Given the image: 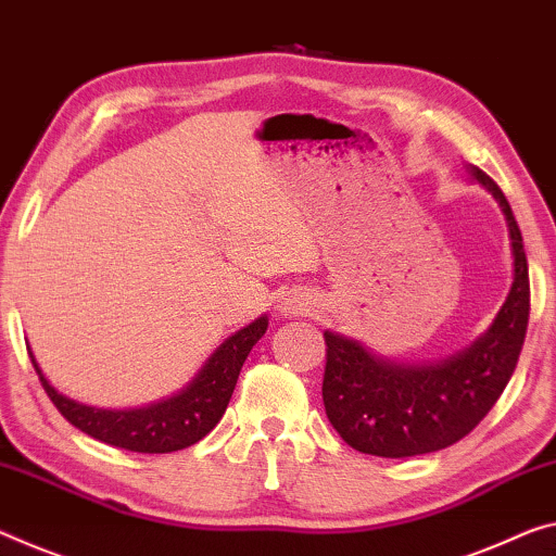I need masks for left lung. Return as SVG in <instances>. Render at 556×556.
I'll use <instances>...</instances> for the list:
<instances>
[{
  "label": "left lung",
  "instance_id": "8db88e82",
  "mask_svg": "<svg viewBox=\"0 0 556 556\" xmlns=\"http://www.w3.org/2000/svg\"><path fill=\"white\" fill-rule=\"evenodd\" d=\"M472 176L505 213L515 280L492 328L472 348L438 365H395L326 332L323 405L350 447L378 457H415L455 445L484 420L515 372L529 323V268L509 201L482 168Z\"/></svg>",
  "mask_w": 556,
  "mask_h": 556
}]
</instances>
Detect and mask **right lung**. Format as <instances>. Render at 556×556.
Segmentation results:
<instances>
[{"label":"right lung","instance_id":"obj_1","mask_svg":"<svg viewBox=\"0 0 556 556\" xmlns=\"http://www.w3.org/2000/svg\"><path fill=\"white\" fill-rule=\"evenodd\" d=\"M266 328L268 318L263 315L249 328L230 336L208 357V363L201 367V372L195 375L189 388L164 400V403L139 409H99L74 403L49 386L34 355H29L41 388L47 390L51 403L74 427H79L93 440L106 442V445L143 452V455H164V452L195 445L218 425L230 395H233L245 357H249L251 348L266 336Z\"/></svg>","mask_w":556,"mask_h":556}]
</instances>
